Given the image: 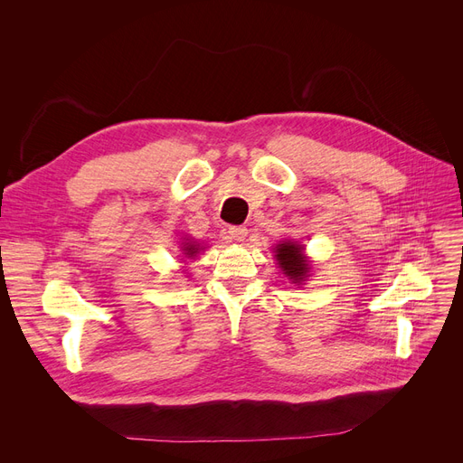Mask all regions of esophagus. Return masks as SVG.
<instances>
[{
	"instance_id": "obj_1",
	"label": "esophagus",
	"mask_w": 463,
	"mask_h": 463,
	"mask_svg": "<svg viewBox=\"0 0 463 463\" xmlns=\"http://www.w3.org/2000/svg\"><path fill=\"white\" fill-rule=\"evenodd\" d=\"M229 234H231V238L236 240V241H244L246 236H248V229L241 227V225H238V227H229Z\"/></svg>"
}]
</instances>
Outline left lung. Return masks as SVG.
I'll return each mask as SVG.
<instances>
[{"label": "left lung", "mask_w": 463, "mask_h": 463, "mask_svg": "<svg viewBox=\"0 0 463 463\" xmlns=\"http://www.w3.org/2000/svg\"><path fill=\"white\" fill-rule=\"evenodd\" d=\"M274 253L281 272L290 281L302 285L309 278V260L304 255L302 244H297L293 240H283L274 248Z\"/></svg>", "instance_id": "left-lung-1"}]
</instances>
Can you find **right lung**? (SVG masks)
<instances>
[{
	"label": "right lung",
	"mask_w": 463,
	"mask_h": 463,
	"mask_svg": "<svg viewBox=\"0 0 463 463\" xmlns=\"http://www.w3.org/2000/svg\"><path fill=\"white\" fill-rule=\"evenodd\" d=\"M201 250H203V248H199V244H191V241H185L184 248H182V251H184L185 257H194Z\"/></svg>",
	"instance_id": "1"
}]
</instances>
